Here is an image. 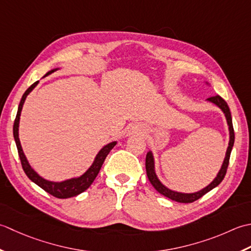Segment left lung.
<instances>
[{
	"label": "left lung",
	"instance_id": "1",
	"mask_svg": "<svg viewBox=\"0 0 251 251\" xmlns=\"http://www.w3.org/2000/svg\"><path fill=\"white\" fill-rule=\"evenodd\" d=\"M204 84L210 86L207 81H204ZM209 103H212L213 105H216L218 108L221 110L224 117L226 119V124L228 126V134H229V140H228V146L226 148V157H224V160L222 162V166L220 168V170L218 172L217 176L213 178L212 182L208 184L206 187L201 188V191L194 192V193H182V192H177V191H173L171 188H169L163 184L159 177H158L157 173H156V168H155V157L154 154H152L151 151H147L146 155V160H145V166H146V173L148 176V180L151 183V185L155 187V190L160 193L161 195L166 196L168 198H170L171 201H175L177 202H193L197 201V199L203 196L204 194H207L208 192H210L213 190L214 187H217L220 183L222 182V180L226 176V169L228 166V160H229V156H231V151L234 145V140H235V135H234V129H233V124H232V116H231V111H229L228 106L226 104V101L224 100L221 96L216 95L212 97H209V99L206 100Z\"/></svg>",
	"mask_w": 251,
	"mask_h": 251
}]
</instances>
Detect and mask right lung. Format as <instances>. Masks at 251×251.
I'll use <instances>...</instances> for the list:
<instances>
[{
	"instance_id": "add662e5",
	"label": "right lung",
	"mask_w": 251,
	"mask_h": 251,
	"mask_svg": "<svg viewBox=\"0 0 251 251\" xmlns=\"http://www.w3.org/2000/svg\"><path fill=\"white\" fill-rule=\"evenodd\" d=\"M60 68H55L50 70L49 73L45 75L43 78L45 76L50 75V74L55 73V71L59 70ZM39 81L34 82L30 88L25 92L22 100H20V103L18 106V111L16 115V119H15L14 122V127H13V133H14V139L15 142H16V146L18 150V155L20 158V161H22V166L25 175L31 180L33 183L37 184L38 186H40L41 188H43L45 192H48L50 195H53L54 197L57 198H70L79 195V194L83 193L84 191L88 190V188L91 186V184L93 183V181L95 180V177L99 175V172L100 170L101 166H103L105 158L107 157V155L109 154V151L114 148L117 144V141L110 142L108 144H106L105 146H103L100 150V151L97 152V155L95 156L92 165L89 167L88 170H86L82 175L79 176H75V177H70L67 178V180L64 181H50L47 180L41 176L39 173L34 170V169L30 166V163L25 157V152L23 151L22 144H20V140H19V121H20V115H22V110L23 107L25 104V100L27 99V96L31 93L32 90L38 85Z\"/></svg>"
}]
</instances>
